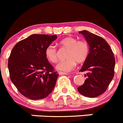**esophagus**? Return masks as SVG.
I'll return each instance as SVG.
<instances>
[{
	"instance_id": "esophagus-1",
	"label": "esophagus",
	"mask_w": 123,
	"mask_h": 123,
	"mask_svg": "<svg viewBox=\"0 0 123 123\" xmlns=\"http://www.w3.org/2000/svg\"><path fill=\"white\" fill-rule=\"evenodd\" d=\"M58 74L60 75H67L68 74V73H65V72H62V71H59L58 72Z\"/></svg>"
}]
</instances>
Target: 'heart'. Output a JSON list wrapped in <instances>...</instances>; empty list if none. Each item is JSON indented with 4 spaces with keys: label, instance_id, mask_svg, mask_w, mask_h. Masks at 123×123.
Masks as SVG:
<instances>
[{
    "label": "heart",
    "instance_id": "heart-1",
    "mask_svg": "<svg viewBox=\"0 0 123 123\" xmlns=\"http://www.w3.org/2000/svg\"><path fill=\"white\" fill-rule=\"evenodd\" d=\"M60 46L67 49L65 54L66 59L60 61L56 65L57 70L69 71L76 65V62L81 63L85 62L89 54V45L86 41H78L73 37H67L58 42ZM47 60L51 63L57 61V50L53 45H49L45 50Z\"/></svg>",
    "mask_w": 123,
    "mask_h": 123
}]
</instances>
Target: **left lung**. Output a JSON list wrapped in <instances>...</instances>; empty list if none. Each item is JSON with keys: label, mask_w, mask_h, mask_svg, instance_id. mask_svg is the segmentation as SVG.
Instances as JSON below:
<instances>
[{"label": "left lung", "mask_w": 123, "mask_h": 123, "mask_svg": "<svg viewBox=\"0 0 123 123\" xmlns=\"http://www.w3.org/2000/svg\"><path fill=\"white\" fill-rule=\"evenodd\" d=\"M89 45V54L80 71H87L86 79L78 87L87 97H96L105 92L114 76L115 58L112 50L104 39L86 30L79 31Z\"/></svg>", "instance_id": "left-lung-1"}]
</instances>
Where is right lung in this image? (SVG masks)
Wrapping results in <instances>:
<instances>
[{
  "label": "right lung",
  "instance_id": "add662e5",
  "mask_svg": "<svg viewBox=\"0 0 123 123\" xmlns=\"http://www.w3.org/2000/svg\"><path fill=\"white\" fill-rule=\"evenodd\" d=\"M56 35L32 34L14 46L8 58L12 82L31 100L45 98L55 87L58 74L47 60L45 50Z\"/></svg>",
  "mask_w": 123,
  "mask_h": 123
}]
</instances>
